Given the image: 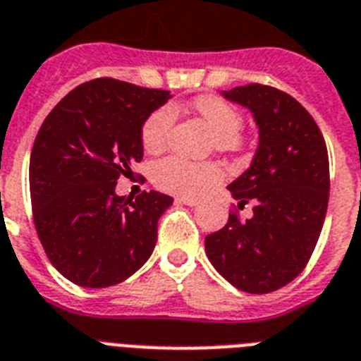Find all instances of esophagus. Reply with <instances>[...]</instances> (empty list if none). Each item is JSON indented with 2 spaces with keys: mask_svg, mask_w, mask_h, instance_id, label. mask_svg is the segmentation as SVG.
Wrapping results in <instances>:
<instances>
[{
  "mask_svg": "<svg viewBox=\"0 0 361 361\" xmlns=\"http://www.w3.org/2000/svg\"><path fill=\"white\" fill-rule=\"evenodd\" d=\"M178 202L183 205H189V207H195V205L200 204V200L192 198V196H181V198H178Z\"/></svg>",
  "mask_w": 361,
  "mask_h": 361,
  "instance_id": "1",
  "label": "esophagus"
}]
</instances>
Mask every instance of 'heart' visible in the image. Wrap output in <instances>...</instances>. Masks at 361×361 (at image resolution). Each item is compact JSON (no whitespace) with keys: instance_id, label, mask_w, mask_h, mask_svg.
I'll return each mask as SVG.
<instances>
[{"instance_id":"heart-1","label":"heart","mask_w":361,"mask_h":361,"mask_svg":"<svg viewBox=\"0 0 361 361\" xmlns=\"http://www.w3.org/2000/svg\"><path fill=\"white\" fill-rule=\"evenodd\" d=\"M196 114L213 130L214 143L222 150H231L238 145V130L242 117L231 104L218 97H198L192 102ZM176 110L172 106H163L150 114L141 130V141L148 152H157L165 147ZM222 178V171L216 163L189 161L185 157L169 156L159 159L152 166V180L157 187L172 195H198L200 190Z\"/></svg>"}]
</instances>
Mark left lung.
<instances>
[{
    "label": "left lung",
    "mask_w": 361,
    "mask_h": 361,
    "mask_svg": "<svg viewBox=\"0 0 361 361\" xmlns=\"http://www.w3.org/2000/svg\"><path fill=\"white\" fill-rule=\"evenodd\" d=\"M250 110L259 145L250 166L227 185L238 209L205 237V253L218 274L247 293L283 288L301 274L319 238L329 205L325 139L301 104L275 87L250 84L220 92Z\"/></svg>",
    "instance_id": "1"
}]
</instances>
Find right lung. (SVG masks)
<instances>
[{
	"mask_svg": "<svg viewBox=\"0 0 361 361\" xmlns=\"http://www.w3.org/2000/svg\"><path fill=\"white\" fill-rule=\"evenodd\" d=\"M171 92L114 78L77 86L54 106L31 152V202L51 264L84 288L123 283L150 259L157 220L174 200H132L115 185L143 159L141 130Z\"/></svg>",
	"mask_w": 361,
	"mask_h": 361,
	"instance_id": "1",
	"label": "right lung"
}]
</instances>
